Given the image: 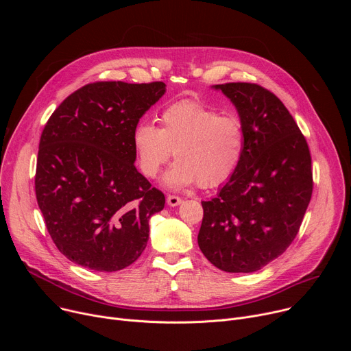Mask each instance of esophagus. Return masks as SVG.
I'll return each mask as SVG.
<instances>
[{
	"label": "esophagus",
	"mask_w": 351,
	"mask_h": 351,
	"mask_svg": "<svg viewBox=\"0 0 351 351\" xmlns=\"http://www.w3.org/2000/svg\"><path fill=\"white\" fill-rule=\"evenodd\" d=\"M180 203H182V198L178 197V195H168V197H167V204H168L169 207H176V206H179Z\"/></svg>",
	"instance_id": "esophagus-1"
}]
</instances>
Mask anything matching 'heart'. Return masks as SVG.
<instances>
[{
	"label": "heart",
	"mask_w": 351,
	"mask_h": 351,
	"mask_svg": "<svg viewBox=\"0 0 351 351\" xmlns=\"http://www.w3.org/2000/svg\"><path fill=\"white\" fill-rule=\"evenodd\" d=\"M132 144L141 173L154 179L172 152L178 160L162 183L179 190L198 182L202 187L225 183L237 169L244 153V126L239 115L195 99H180L161 112V128L140 122Z\"/></svg>",
	"instance_id": "b5f03b06"
}]
</instances>
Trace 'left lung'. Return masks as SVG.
<instances>
[{
    "mask_svg": "<svg viewBox=\"0 0 351 351\" xmlns=\"http://www.w3.org/2000/svg\"><path fill=\"white\" fill-rule=\"evenodd\" d=\"M234 106L244 126V153L230 179L203 202L198 247L230 274L256 272L294 240L313 194L311 156L280 99L254 83L213 86Z\"/></svg>",
    "mask_w": 351,
    "mask_h": 351,
    "instance_id": "left-lung-1",
    "label": "left lung"
}]
</instances>
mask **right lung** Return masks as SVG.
<instances>
[{"label":"right lung","mask_w":351,"mask_h":351,"mask_svg":"<svg viewBox=\"0 0 351 351\" xmlns=\"http://www.w3.org/2000/svg\"><path fill=\"white\" fill-rule=\"evenodd\" d=\"M162 82H97L66 97L38 144L36 197L60 252L84 268L114 272L148 241L162 191L136 169L132 134L165 94Z\"/></svg>","instance_id":"obj_1"}]
</instances>
